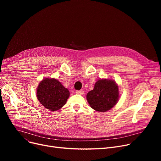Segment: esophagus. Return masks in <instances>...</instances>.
Returning <instances> with one entry per match:
<instances>
[{
  "label": "esophagus",
  "instance_id": "34e87169",
  "mask_svg": "<svg viewBox=\"0 0 161 161\" xmlns=\"http://www.w3.org/2000/svg\"><path fill=\"white\" fill-rule=\"evenodd\" d=\"M76 93L77 94H79V95H83L84 94V91L83 90H80V91H76Z\"/></svg>",
  "mask_w": 161,
  "mask_h": 161
}]
</instances>
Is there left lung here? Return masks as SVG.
Here are the masks:
<instances>
[{
	"mask_svg": "<svg viewBox=\"0 0 161 161\" xmlns=\"http://www.w3.org/2000/svg\"><path fill=\"white\" fill-rule=\"evenodd\" d=\"M90 106L99 112H105L114 107L120 97L119 87L112 79H100L94 89L87 94Z\"/></svg>",
	"mask_w": 161,
	"mask_h": 161,
	"instance_id": "left-lung-1",
	"label": "left lung"
}]
</instances>
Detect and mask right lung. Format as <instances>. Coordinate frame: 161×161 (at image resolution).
<instances>
[{
	"label": "right lung",
	"instance_id": "obj_1",
	"mask_svg": "<svg viewBox=\"0 0 161 161\" xmlns=\"http://www.w3.org/2000/svg\"><path fill=\"white\" fill-rule=\"evenodd\" d=\"M36 97L42 105L49 110L55 112L66 104L70 92L55 78H46L38 84Z\"/></svg>",
	"mask_w": 161,
	"mask_h": 161
}]
</instances>
